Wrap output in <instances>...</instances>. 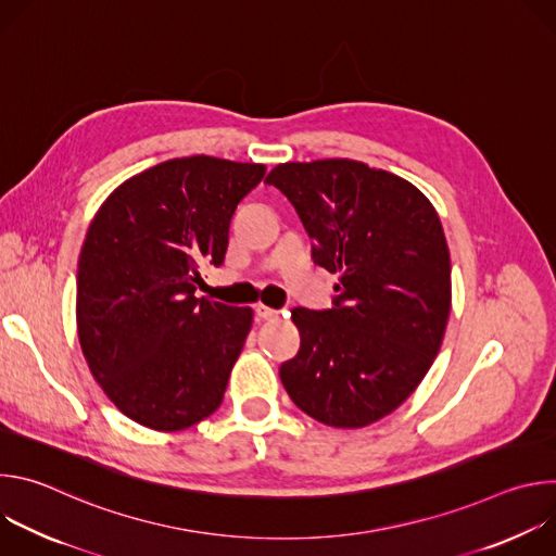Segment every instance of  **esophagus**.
Returning a JSON list of instances; mask_svg holds the SVG:
<instances>
[{
	"mask_svg": "<svg viewBox=\"0 0 556 556\" xmlns=\"http://www.w3.org/2000/svg\"><path fill=\"white\" fill-rule=\"evenodd\" d=\"M255 314L260 316V319L270 321V319H277V316H279L281 312L275 309V307H268V305H257V307H255Z\"/></svg>",
	"mask_w": 556,
	"mask_h": 556,
	"instance_id": "1",
	"label": "esophagus"
}]
</instances>
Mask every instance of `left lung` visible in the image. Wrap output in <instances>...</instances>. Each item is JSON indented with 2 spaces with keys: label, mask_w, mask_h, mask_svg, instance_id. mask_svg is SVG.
<instances>
[{
  "label": "left lung",
  "mask_w": 556,
  "mask_h": 556,
  "mask_svg": "<svg viewBox=\"0 0 556 556\" xmlns=\"http://www.w3.org/2000/svg\"><path fill=\"white\" fill-rule=\"evenodd\" d=\"M312 260L339 273L330 309L294 307L301 334L279 367L292 403L337 429L399 409L440 352L451 312V257L433 204L412 182L348 157L277 165Z\"/></svg>",
  "instance_id": "1"
}]
</instances>
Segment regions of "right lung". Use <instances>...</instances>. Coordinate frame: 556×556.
Listing matches in <instances>:
<instances>
[{
  "label": "right lung",
  "mask_w": 556,
  "mask_h": 556,
  "mask_svg": "<svg viewBox=\"0 0 556 556\" xmlns=\"http://www.w3.org/2000/svg\"><path fill=\"white\" fill-rule=\"evenodd\" d=\"M266 167L174 157L125 180L94 215L78 257V341L108 399L134 422L182 431L224 399L251 307L198 299L222 266L232 213Z\"/></svg>",
  "instance_id": "1"
}]
</instances>
